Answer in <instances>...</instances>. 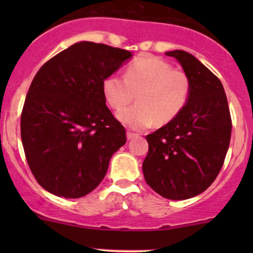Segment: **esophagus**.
I'll return each instance as SVG.
<instances>
[{"instance_id":"esophagus-1","label":"esophagus","mask_w":253,"mask_h":253,"mask_svg":"<svg viewBox=\"0 0 253 253\" xmlns=\"http://www.w3.org/2000/svg\"><path fill=\"white\" fill-rule=\"evenodd\" d=\"M135 136H138V134H136V133H133V132H127V139H128V140H130V139H133V138H135Z\"/></svg>"}]
</instances>
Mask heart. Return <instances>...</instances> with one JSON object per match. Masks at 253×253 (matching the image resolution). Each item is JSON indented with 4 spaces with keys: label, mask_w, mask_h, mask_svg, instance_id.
Returning <instances> with one entry per match:
<instances>
[{
    "label": "heart",
    "mask_w": 253,
    "mask_h": 253,
    "mask_svg": "<svg viewBox=\"0 0 253 253\" xmlns=\"http://www.w3.org/2000/svg\"><path fill=\"white\" fill-rule=\"evenodd\" d=\"M189 77L173 70L159 58H140L126 68L125 77L112 74L102 81V92L113 109H121L134 99L138 103L118 113V119L133 129L172 121L187 106L190 96Z\"/></svg>",
    "instance_id": "obj_1"
}]
</instances>
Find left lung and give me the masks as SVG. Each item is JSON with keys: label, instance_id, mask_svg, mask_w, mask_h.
<instances>
[{"label": "left lung", "instance_id": "obj_1", "mask_svg": "<svg viewBox=\"0 0 253 253\" xmlns=\"http://www.w3.org/2000/svg\"><path fill=\"white\" fill-rule=\"evenodd\" d=\"M181 64L191 90L184 109L172 121L146 135L149 153L143 163L145 181L169 200L201 194L221 170L232 120L220 80L185 51L167 52Z\"/></svg>", "mask_w": 253, "mask_h": 253}]
</instances>
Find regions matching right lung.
<instances>
[{
  "mask_svg": "<svg viewBox=\"0 0 253 253\" xmlns=\"http://www.w3.org/2000/svg\"><path fill=\"white\" fill-rule=\"evenodd\" d=\"M129 51L81 42L47 60L32 81L21 113V140L40 185L82 197L102 182L126 130L106 106L102 81Z\"/></svg>",
  "mask_w": 253,
  "mask_h": 253,
  "instance_id": "right-lung-1",
  "label": "right lung"
}]
</instances>
